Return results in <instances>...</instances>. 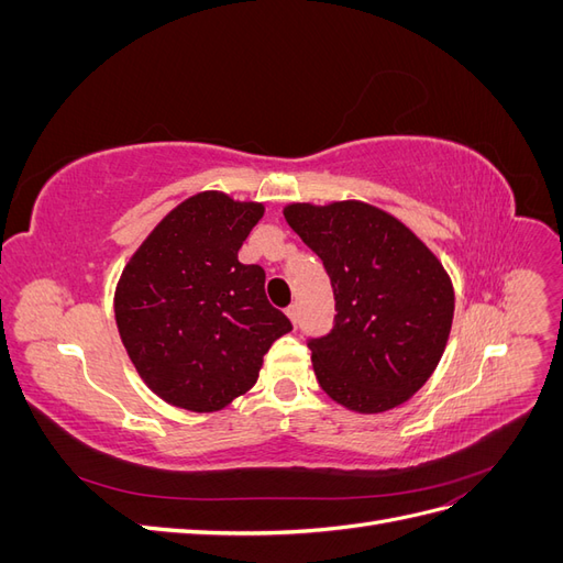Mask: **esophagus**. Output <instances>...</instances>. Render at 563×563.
Here are the masks:
<instances>
[{"mask_svg":"<svg viewBox=\"0 0 563 563\" xmlns=\"http://www.w3.org/2000/svg\"><path fill=\"white\" fill-rule=\"evenodd\" d=\"M286 314H288V319H291L294 323H298V305L294 302V305H288L286 308Z\"/></svg>","mask_w":563,"mask_h":563,"instance_id":"34e87169","label":"esophagus"}]
</instances>
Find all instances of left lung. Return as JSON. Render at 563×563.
Wrapping results in <instances>:
<instances>
[{
	"mask_svg": "<svg viewBox=\"0 0 563 563\" xmlns=\"http://www.w3.org/2000/svg\"><path fill=\"white\" fill-rule=\"evenodd\" d=\"M284 218L321 258L335 296L331 333L308 340L321 389L356 413L411 399L451 333L444 265L401 220L364 201L288 203Z\"/></svg>",
	"mask_w": 563,
	"mask_h": 563,
	"instance_id": "8db88e82",
	"label": "left lung"
}]
</instances>
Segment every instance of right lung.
Here are the masks:
<instances>
[{
    "mask_svg": "<svg viewBox=\"0 0 563 563\" xmlns=\"http://www.w3.org/2000/svg\"><path fill=\"white\" fill-rule=\"evenodd\" d=\"M258 201L199 192L162 218L119 277L114 319L139 376L166 404L220 411L249 391L291 331L265 296V269L236 258Z\"/></svg>",
    "mask_w": 563,
    "mask_h": 563,
    "instance_id": "obj_1",
    "label": "right lung"
}]
</instances>
